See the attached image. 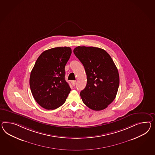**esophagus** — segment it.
Instances as JSON below:
<instances>
[{"instance_id":"obj_1","label":"esophagus","mask_w":155,"mask_h":155,"mask_svg":"<svg viewBox=\"0 0 155 155\" xmlns=\"http://www.w3.org/2000/svg\"><path fill=\"white\" fill-rule=\"evenodd\" d=\"M76 83V81H75V80H72V81H71L72 85L74 87Z\"/></svg>"}]
</instances>
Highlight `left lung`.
<instances>
[{
    "label": "left lung",
    "instance_id": "8db88e82",
    "mask_svg": "<svg viewBox=\"0 0 155 155\" xmlns=\"http://www.w3.org/2000/svg\"><path fill=\"white\" fill-rule=\"evenodd\" d=\"M76 57L83 64L87 83L80 92L83 103L91 110L101 111L115 99L119 86V75L111 56L103 49L78 47Z\"/></svg>",
    "mask_w": 155,
    "mask_h": 155
}]
</instances>
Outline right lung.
<instances>
[{"label":"right lung","mask_w":155,"mask_h":155,"mask_svg":"<svg viewBox=\"0 0 155 155\" xmlns=\"http://www.w3.org/2000/svg\"><path fill=\"white\" fill-rule=\"evenodd\" d=\"M70 47H56L43 52L30 77L33 97L41 107L54 110L64 104L71 91L65 80L64 68L71 54Z\"/></svg>","instance_id":"right-lung-1"}]
</instances>
